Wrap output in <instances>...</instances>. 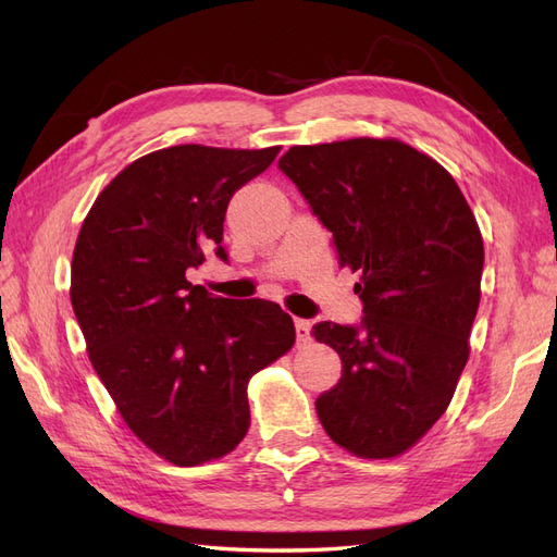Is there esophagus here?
<instances>
[{"label": "esophagus", "instance_id": "esophagus-1", "mask_svg": "<svg viewBox=\"0 0 557 557\" xmlns=\"http://www.w3.org/2000/svg\"><path fill=\"white\" fill-rule=\"evenodd\" d=\"M295 332H297V344H307L311 342V323L305 318H297L295 320Z\"/></svg>", "mask_w": 557, "mask_h": 557}]
</instances>
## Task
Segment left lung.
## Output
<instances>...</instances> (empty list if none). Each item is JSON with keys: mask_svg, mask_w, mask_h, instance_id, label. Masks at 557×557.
Here are the masks:
<instances>
[{"mask_svg": "<svg viewBox=\"0 0 557 557\" xmlns=\"http://www.w3.org/2000/svg\"><path fill=\"white\" fill-rule=\"evenodd\" d=\"M332 232L342 267L360 272L358 325H313L342 358L315 399L330 440L360 458H393L446 411L469 358L483 239L458 183L395 139L293 146L278 160Z\"/></svg>", "mask_w": 557, "mask_h": 557, "instance_id": "8db88e82", "label": "left lung"}]
</instances>
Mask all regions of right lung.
<instances>
[{
    "label": "right lung",
    "mask_w": 557,
    "mask_h": 557,
    "mask_svg": "<svg viewBox=\"0 0 557 557\" xmlns=\"http://www.w3.org/2000/svg\"><path fill=\"white\" fill-rule=\"evenodd\" d=\"M276 156L156 150L107 185L78 234L70 295L90 362L127 428L178 467L237 448L250 376L295 344L274 301L213 297L185 278L211 252L227 262L230 199Z\"/></svg>",
    "instance_id": "1"
}]
</instances>
